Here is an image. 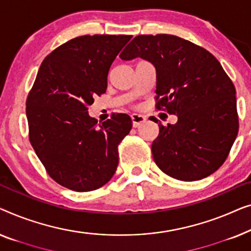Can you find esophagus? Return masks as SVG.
<instances>
[{"label": "esophagus", "mask_w": 251, "mask_h": 251, "mask_svg": "<svg viewBox=\"0 0 251 251\" xmlns=\"http://www.w3.org/2000/svg\"><path fill=\"white\" fill-rule=\"evenodd\" d=\"M147 121L146 116L140 115V114H134L132 115V122H133V127H139L141 124H143L144 122Z\"/></svg>", "instance_id": "esophagus-1"}]
</instances>
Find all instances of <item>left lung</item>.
I'll list each match as a JSON object with an SVG mask.
<instances>
[{
    "label": "left lung",
    "instance_id": "left-lung-1",
    "mask_svg": "<svg viewBox=\"0 0 251 251\" xmlns=\"http://www.w3.org/2000/svg\"><path fill=\"white\" fill-rule=\"evenodd\" d=\"M141 58L157 73V109L177 116L159 126L153 160L165 174L199 181L223 165L239 130L235 87L223 67L203 48L174 35H139L121 53Z\"/></svg>",
    "mask_w": 251,
    "mask_h": 251
}]
</instances>
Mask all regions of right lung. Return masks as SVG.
I'll use <instances>...</instances> for the list:
<instances>
[{
  "mask_svg": "<svg viewBox=\"0 0 251 251\" xmlns=\"http://www.w3.org/2000/svg\"><path fill=\"white\" fill-rule=\"evenodd\" d=\"M130 35H85L43 60L26 102L29 140L49 175L77 192L110 181L118 144L132 129L126 114L98 123L87 107L107 90L111 63Z\"/></svg>",
  "mask_w": 251,
  "mask_h": 251,
  "instance_id": "add662e5",
  "label": "right lung"
}]
</instances>
